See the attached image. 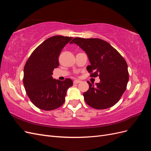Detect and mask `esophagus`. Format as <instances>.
<instances>
[{
    "label": "esophagus",
    "mask_w": 151,
    "mask_h": 151,
    "mask_svg": "<svg viewBox=\"0 0 151 151\" xmlns=\"http://www.w3.org/2000/svg\"><path fill=\"white\" fill-rule=\"evenodd\" d=\"M81 83V81H79V80H75L74 81V84H79V83Z\"/></svg>",
    "instance_id": "34e87169"
}]
</instances>
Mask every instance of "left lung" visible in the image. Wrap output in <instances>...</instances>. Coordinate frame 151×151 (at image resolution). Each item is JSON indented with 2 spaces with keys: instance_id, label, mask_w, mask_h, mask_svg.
Listing matches in <instances>:
<instances>
[{
  "instance_id": "1",
  "label": "left lung",
  "mask_w": 151,
  "mask_h": 151,
  "mask_svg": "<svg viewBox=\"0 0 151 151\" xmlns=\"http://www.w3.org/2000/svg\"><path fill=\"white\" fill-rule=\"evenodd\" d=\"M70 43L84 50L91 63L87 67L90 76L100 79L96 86L88 81L89 88L83 94L86 103L98 109L113 106L125 92L129 79L124 58L110 44L99 38H75Z\"/></svg>"
}]
</instances>
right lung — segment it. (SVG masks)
<instances>
[{"instance_id": "1", "label": "right lung", "mask_w": 151, "mask_h": 151, "mask_svg": "<svg viewBox=\"0 0 151 151\" xmlns=\"http://www.w3.org/2000/svg\"><path fill=\"white\" fill-rule=\"evenodd\" d=\"M72 37L57 35L41 43L31 54L24 67L23 84L27 95L35 106L50 111L64 103L70 79H53L51 76L59 66L58 57L63 48Z\"/></svg>"}]
</instances>
